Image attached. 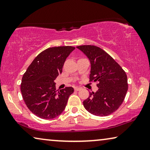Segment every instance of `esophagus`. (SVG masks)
<instances>
[{
    "mask_svg": "<svg viewBox=\"0 0 150 150\" xmlns=\"http://www.w3.org/2000/svg\"><path fill=\"white\" fill-rule=\"evenodd\" d=\"M81 89V87H79V86H76V87H74V90L76 91H79Z\"/></svg>",
    "mask_w": 150,
    "mask_h": 150,
    "instance_id": "34e87169",
    "label": "esophagus"
}]
</instances>
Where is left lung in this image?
Instances as JSON below:
<instances>
[{
  "instance_id": "8db88e82",
  "label": "left lung",
  "mask_w": 150,
  "mask_h": 150,
  "mask_svg": "<svg viewBox=\"0 0 150 150\" xmlns=\"http://www.w3.org/2000/svg\"><path fill=\"white\" fill-rule=\"evenodd\" d=\"M78 49L89 59V82H97V92L89 93L83 101L91 114L106 116L116 111L122 103L128 90L127 76L121 66L103 49L94 45H81Z\"/></svg>"
}]
</instances>
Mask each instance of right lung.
<instances>
[{
  "label": "right lung",
  "instance_id": "obj_1",
  "mask_svg": "<svg viewBox=\"0 0 150 150\" xmlns=\"http://www.w3.org/2000/svg\"><path fill=\"white\" fill-rule=\"evenodd\" d=\"M74 49L63 46L45 49L36 56L23 74L21 83L23 101L39 118L53 119L66 108L74 88L70 86L56 90L54 80L62 74L65 61Z\"/></svg>",
  "mask_w": 150,
  "mask_h": 150
}]
</instances>
